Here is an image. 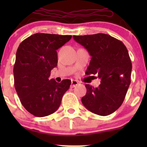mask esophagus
Wrapping results in <instances>:
<instances>
[{
	"label": "esophagus",
	"mask_w": 147,
	"mask_h": 147,
	"mask_svg": "<svg viewBox=\"0 0 147 147\" xmlns=\"http://www.w3.org/2000/svg\"><path fill=\"white\" fill-rule=\"evenodd\" d=\"M79 84V82H78L77 80H72V81H71V87H76L78 84Z\"/></svg>",
	"instance_id": "1"
}]
</instances>
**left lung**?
<instances>
[{
    "label": "left lung",
    "instance_id": "obj_1",
    "mask_svg": "<svg viewBox=\"0 0 147 147\" xmlns=\"http://www.w3.org/2000/svg\"><path fill=\"white\" fill-rule=\"evenodd\" d=\"M73 39L92 57L86 75H97L101 80L96 88L85 84L83 105L100 116L113 113L124 102L131 83L132 65L127 47L121 41L104 33L73 35Z\"/></svg>",
    "mask_w": 147,
    "mask_h": 147
}]
</instances>
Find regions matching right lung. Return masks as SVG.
Listing matches in <instances>:
<instances>
[{
    "instance_id": "1",
    "label": "right lung",
    "mask_w": 147,
    "mask_h": 147,
    "mask_svg": "<svg viewBox=\"0 0 147 147\" xmlns=\"http://www.w3.org/2000/svg\"><path fill=\"white\" fill-rule=\"evenodd\" d=\"M71 35L35 33L23 41L16 52L13 67L14 84L26 110L38 117L57 110L71 80L60 83L49 80L57 65V50L71 39Z\"/></svg>"
}]
</instances>
